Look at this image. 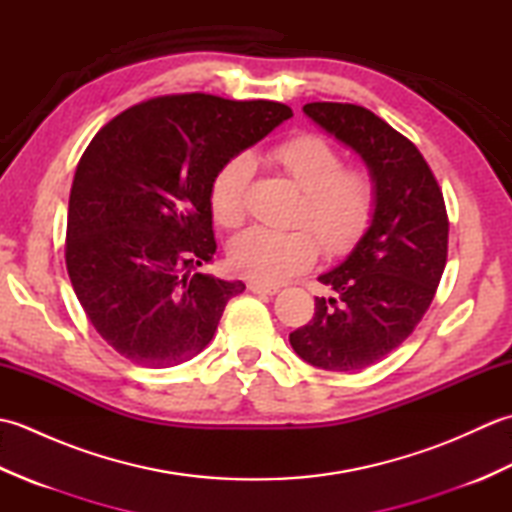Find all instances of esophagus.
<instances>
[{
    "label": "esophagus",
    "mask_w": 512,
    "mask_h": 512,
    "mask_svg": "<svg viewBox=\"0 0 512 512\" xmlns=\"http://www.w3.org/2000/svg\"><path fill=\"white\" fill-rule=\"evenodd\" d=\"M248 290L255 292V295H268V297H273L279 292L277 286H266V284H259V281H250Z\"/></svg>",
    "instance_id": "34e87169"
}]
</instances>
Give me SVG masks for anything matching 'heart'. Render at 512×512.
<instances>
[{"label": "heart", "mask_w": 512, "mask_h": 512, "mask_svg": "<svg viewBox=\"0 0 512 512\" xmlns=\"http://www.w3.org/2000/svg\"><path fill=\"white\" fill-rule=\"evenodd\" d=\"M268 158L303 193L299 222L308 224L330 253L356 244L374 211V180L363 169H341V154L328 140L312 134L288 138L270 149ZM253 158L226 160L211 182V211L217 224L235 228L246 215V191ZM317 239L306 228L270 231L253 226L228 246V262L239 275L275 286L314 264Z\"/></svg>", "instance_id": "heart-1"}]
</instances>
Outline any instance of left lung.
<instances>
[{
    "label": "left lung",
    "mask_w": 512,
    "mask_h": 512,
    "mask_svg": "<svg viewBox=\"0 0 512 512\" xmlns=\"http://www.w3.org/2000/svg\"><path fill=\"white\" fill-rule=\"evenodd\" d=\"M303 114L363 160L374 211L343 262L319 275L332 297H314V317L290 345L314 367L354 372L396 350L431 306L447 264V209L416 145L374 112L308 103Z\"/></svg>",
    "instance_id": "8db88e82"
}]
</instances>
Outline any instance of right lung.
I'll return each instance as SVG.
<instances>
[{
    "instance_id": "right-lung-1",
    "label": "right lung",
    "mask_w": 512,
    "mask_h": 512,
    "mask_svg": "<svg viewBox=\"0 0 512 512\" xmlns=\"http://www.w3.org/2000/svg\"><path fill=\"white\" fill-rule=\"evenodd\" d=\"M292 116L273 101L162 96L112 118L76 167L65 266L118 354L173 367L200 354L242 281L195 268L215 253L211 182Z\"/></svg>"
}]
</instances>
